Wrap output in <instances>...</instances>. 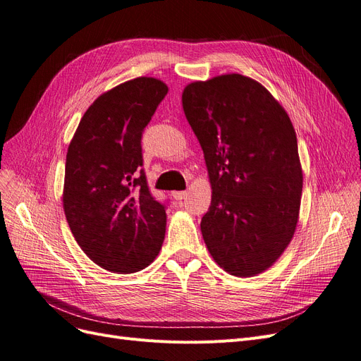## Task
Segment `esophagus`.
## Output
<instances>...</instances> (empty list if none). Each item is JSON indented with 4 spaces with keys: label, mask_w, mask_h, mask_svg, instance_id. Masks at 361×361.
Here are the masks:
<instances>
[{
    "label": "esophagus",
    "mask_w": 361,
    "mask_h": 361,
    "mask_svg": "<svg viewBox=\"0 0 361 361\" xmlns=\"http://www.w3.org/2000/svg\"><path fill=\"white\" fill-rule=\"evenodd\" d=\"M186 191H175V192H171V195H173V198L175 200H183L185 197H186Z\"/></svg>",
    "instance_id": "34e87169"
}]
</instances>
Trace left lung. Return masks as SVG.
I'll list each match as a JSON object with an SVG mask.
<instances>
[{"instance_id":"obj_1","label":"left lung","mask_w":361,"mask_h":361,"mask_svg":"<svg viewBox=\"0 0 361 361\" xmlns=\"http://www.w3.org/2000/svg\"><path fill=\"white\" fill-rule=\"evenodd\" d=\"M182 106L212 188L201 219L207 250L231 276H257L289 246L299 219L304 175L289 114L241 74L190 82Z\"/></svg>"}]
</instances>
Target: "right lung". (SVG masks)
<instances>
[{
  "label": "right lung",
  "mask_w": 361,
  "mask_h": 361,
  "mask_svg": "<svg viewBox=\"0 0 361 361\" xmlns=\"http://www.w3.org/2000/svg\"><path fill=\"white\" fill-rule=\"evenodd\" d=\"M167 92L154 77L115 85L84 112L68 147L66 221L81 250L109 272L147 268L163 246L166 210L139 167L142 132Z\"/></svg>",
  "instance_id": "add662e5"
}]
</instances>
